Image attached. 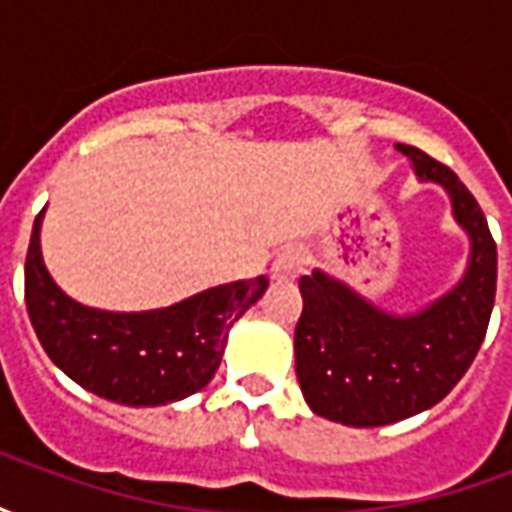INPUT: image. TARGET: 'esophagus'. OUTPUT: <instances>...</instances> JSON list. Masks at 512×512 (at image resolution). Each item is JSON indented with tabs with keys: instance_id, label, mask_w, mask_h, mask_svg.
Here are the masks:
<instances>
[{
	"instance_id": "1",
	"label": "esophagus",
	"mask_w": 512,
	"mask_h": 512,
	"mask_svg": "<svg viewBox=\"0 0 512 512\" xmlns=\"http://www.w3.org/2000/svg\"><path fill=\"white\" fill-rule=\"evenodd\" d=\"M307 271V255L301 249H285L271 266V279L274 282H293Z\"/></svg>"
}]
</instances>
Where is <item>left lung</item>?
I'll use <instances>...</instances> for the list:
<instances>
[{"label": "left lung", "mask_w": 512, "mask_h": 512, "mask_svg": "<svg viewBox=\"0 0 512 512\" xmlns=\"http://www.w3.org/2000/svg\"><path fill=\"white\" fill-rule=\"evenodd\" d=\"M422 183L447 191L452 219L469 238L463 277L422 310H381L343 279L315 268L299 279L296 376L318 417L381 428L450 395L483 345L496 296V244L458 175L428 153L395 145Z\"/></svg>", "instance_id": "8db88e82"}]
</instances>
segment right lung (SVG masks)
Here are the masks:
<instances>
[{
	"label": "right lung",
	"instance_id": "1",
	"mask_svg": "<svg viewBox=\"0 0 512 512\" xmlns=\"http://www.w3.org/2000/svg\"><path fill=\"white\" fill-rule=\"evenodd\" d=\"M43 213L29 238L24 293L51 362L87 392L131 408L167 406L208 386L230 326L266 293L268 279L216 285L161 310H95L51 279L40 252Z\"/></svg>",
	"mask_w": 512,
	"mask_h": 512
}]
</instances>
